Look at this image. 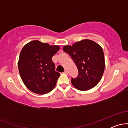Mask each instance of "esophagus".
I'll return each instance as SVG.
<instances>
[{
    "label": "esophagus",
    "mask_w": 128,
    "mask_h": 128,
    "mask_svg": "<svg viewBox=\"0 0 128 128\" xmlns=\"http://www.w3.org/2000/svg\"><path fill=\"white\" fill-rule=\"evenodd\" d=\"M64 73H65V74H68V71H67V70H66L64 72Z\"/></svg>",
    "instance_id": "34e87169"
}]
</instances>
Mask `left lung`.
<instances>
[{"instance_id":"obj_1","label":"left lung","mask_w":128,"mask_h":128,"mask_svg":"<svg viewBox=\"0 0 128 128\" xmlns=\"http://www.w3.org/2000/svg\"><path fill=\"white\" fill-rule=\"evenodd\" d=\"M63 50L73 60L78 70V75L72 78L73 86L80 91L92 89L99 82L105 70L103 50L96 42L83 40L73 46H66Z\"/></svg>"}]
</instances>
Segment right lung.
I'll list each match as a JSON object with an SVG mask.
<instances>
[{"mask_svg":"<svg viewBox=\"0 0 128 128\" xmlns=\"http://www.w3.org/2000/svg\"><path fill=\"white\" fill-rule=\"evenodd\" d=\"M59 49L58 46H50L38 40L23 47L19 56L18 70L29 90L44 94L55 88L60 73L55 71L52 58Z\"/></svg>","mask_w":128,"mask_h":128,"instance_id":"right-lung-1","label":"right lung"}]
</instances>
